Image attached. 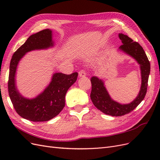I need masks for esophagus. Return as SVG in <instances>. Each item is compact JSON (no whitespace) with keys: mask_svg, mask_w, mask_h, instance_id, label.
<instances>
[{"mask_svg":"<svg viewBox=\"0 0 160 160\" xmlns=\"http://www.w3.org/2000/svg\"><path fill=\"white\" fill-rule=\"evenodd\" d=\"M79 76L80 77H83L86 76V72H85V70H81L79 72Z\"/></svg>","mask_w":160,"mask_h":160,"instance_id":"obj_1","label":"esophagus"}]
</instances>
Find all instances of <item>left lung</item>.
I'll list each match as a JSON object with an SVG mask.
<instances>
[{
	"label": "left lung",
	"instance_id": "left-lung-1",
	"mask_svg": "<svg viewBox=\"0 0 160 160\" xmlns=\"http://www.w3.org/2000/svg\"><path fill=\"white\" fill-rule=\"evenodd\" d=\"M119 38L123 43L119 47V50L133 58L140 66L142 85L136 98L130 103L121 104L111 99L103 80L95 76L92 77L91 79L92 88L90 97L93 105L103 113L115 117L130 113L143 101L147 92L150 73L149 61L142 47L138 42H133L132 38L124 34L119 33Z\"/></svg>",
	"mask_w": 160,
	"mask_h": 160
}]
</instances>
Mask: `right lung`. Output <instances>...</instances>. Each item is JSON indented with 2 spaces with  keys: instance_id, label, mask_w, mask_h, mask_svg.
I'll return each instance as SVG.
<instances>
[{
  "instance_id": "add662e5",
  "label": "right lung",
  "mask_w": 160,
  "mask_h": 160,
  "mask_svg": "<svg viewBox=\"0 0 160 160\" xmlns=\"http://www.w3.org/2000/svg\"><path fill=\"white\" fill-rule=\"evenodd\" d=\"M53 46L52 31L47 28L28 37L14 52L11 61L8 82L9 97L17 113L22 118L32 122H46L56 117L64 108L67 91L78 76L77 72L71 75L55 72L49 85L36 98L27 99L21 95L15 80L19 61L28 52L46 49Z\"/></svg>"
}]
</instances>
